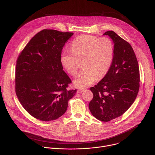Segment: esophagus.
Wrapping results in <instances>:
<instances>
[{
    "mask_svg": "<svg viewBox=\"0 0 155 155\" xmlns=\"http://www.w3.org/2000/svg\"><path fill=\"white\" fill-rule=\"evenodd\" d=\"M83 91H84V90H78L77 91V92L80 93H81V92H83Z\"/></svg>",
    "mask_w": 155,
    "mask_h": 155,
    "instance_id": "esophagus-1",
    "label": "esophagus"
}]
</instances>
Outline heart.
I'll use <instances>...</instances> for the list:
<instances>
[{"mask_svg": "<svg viewBox=\"0 0 155 155\" xmlns=\"http://www.w3.org/2000/svg\"><path fill=\"white\" fill-rule=\"evenodd\" d=\"M114 54V44L109 38L81 35L72 41L71 50L62 51L61 62L66 71L75 76L81 61L83 68L74 83L78 88L83 89L96 78L105 76L112 65Z\"/></svg>", "mask_w": 155, "mask_h": 155, "instance_id": "heart-1", "label": "heart"}]
</instances>
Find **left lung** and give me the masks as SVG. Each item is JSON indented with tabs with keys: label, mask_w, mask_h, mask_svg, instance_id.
<instances>
[{
	"label": "left lung",
	"mask_w": 155,
	"mask_h": 155,
	"mask_svg": "<svg viewBox=\"0 0 155 155\" xmlns=\"http://www.w3.org/2000/svg\"><path fill=\"white\" fill-rule=\"evenodd\" d=\"M104 35L113 40L114 59L105 76L90 88L93 98L89 108L96 118L107 122L121 116L134 103L139 90L140 73L130 44L112 31Z\"/></svg>",
	"instance_id": "1"
}]
</instances>
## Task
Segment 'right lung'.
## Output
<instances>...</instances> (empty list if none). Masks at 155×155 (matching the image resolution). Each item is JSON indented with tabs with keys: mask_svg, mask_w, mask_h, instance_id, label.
Masks as SVG:
<instances>
[{
	"mask_svg": "<svg viewBox=\"0 0 155 155\" xmlns=\"http://www.w3.org/2000/svg\"><path fill=\"white\" fill-rule=\"evenodd\" d=\"M73 34L43 29L31 39L18 58L16 96L26 111L41 121L54 120L64 115L77 92L67 90L72 81L61 62L62 48Z\"/></svg>",
	"mask_w": 155,
	"mask_h": 155,
	"instance_id": "add662e5",
	"label": "right lung"
}]
</instances>
